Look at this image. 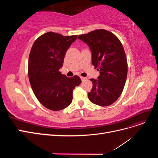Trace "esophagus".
I'll return each mask as SVG.
<instances>
[{"label":"esophagus","instance_id":"1","mask_svg":"<svg viewBox=\"0 0 158 158\" xmlns=\"http://www.w3.org/2000/svg\"><path fill=\"white\" fill-rule=\"evenodd\" d=\"M80 78H81V80H84L86 79V78H85V77H82V76H80Z\"/></svg>","mask_w":158,"mask_h":158}]
</instances>
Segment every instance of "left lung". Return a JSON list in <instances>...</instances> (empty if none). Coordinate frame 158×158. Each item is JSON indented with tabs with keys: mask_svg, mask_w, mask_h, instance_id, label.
Masks as SVG:
<instances>
[{
	"mask_svg": "<svg viewBox=\"0 0 158 158\" xmlns=\"http://www.w3.org/2000/svg\"><path fill=\"white\" fill-rule=\"evenodd\" d=\"M78 38L89 46L92 65L100 74L98 80L90 79L93 87L88 98L98 106H110L120 97L127 80L128 65L123 45L113 33L103 29Z\"/></svg>",
	"mask_w": 158,
	"mask_h": 158,
	"instance_id": "8db88e82",
	"label": "left lung"
}]
</instances>
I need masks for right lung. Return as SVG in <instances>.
I'll return each instance as SVG.
<instances>
[{
	"label": "right lung",
	"mask_w": 158,
	"mask_h": 158,
	"mask_svg": "<svg viewBox=\"0 0 158 158\" xmlns=\"http://www.w3.org/2000/svg\"><path fill=\"white\" fill-rule=\"evenodd\" d=\"M76 38L50 31L38 37L31 47L28 61L31 86L39 102L52 111L67 107L74 89L82 82L78 76L68 78L59 72L66 51Z\"/></svg>",
	"instance_id": "1"
}]
</instances>
